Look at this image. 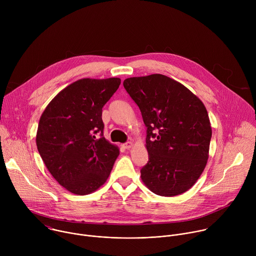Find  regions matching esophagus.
I'll use <instances>...</instances> for the list:
<instances>
[{"instance_id":"1","label":"esophagus","mask_w":256,"mask_h":256,"mask_svg":"<svg viewBox=\"0 0 256 256\" xmlns=\"http://www.w3.org/2000/svg\"><path fill=\"white\" fill-rule=\"evenodd\" d=\"M134 146V142H126V144H124V148H126V149H130L132 147Z\"/></svg>"}]
</instances>
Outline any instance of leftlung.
Listing matches in <instances>:
<instances>
[{"label": "left lung", "instance_id": "8db88e82", "mask_svg": "<svg viewBox=\"0 0 256 256\" xmlns=\"http://www.w3.org/2000/svg\"><path fill=\"white\" fill-rule=\"evenodd\" d=\"M124 86L147 126L144 184L161 196L188 192L208 159L212 126L206 106L184 85L161 74L128 78Z\"/></svg>", "mask_w": 256, "mask_h": 256}]
</instances>
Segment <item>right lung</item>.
Here are the masks:
<instances>
[{"label": "right lung", "mask_w": 256, "mask_h": 256, "mask_svg": "<svg viewBox=\"0 0 256 256\" xmlns=\"http://www.w3.org/2000/svg\"><path fill=\"white\" fill-rule=\"evenodd\" d=\"M120 85V78L80 79L58 92L40 116L38 150L52 177L72 194L86 196L102 186L120 155L118 146L103 136L102 122V107Z\"/></svg>", "instance_id": "1"}]
</instances>
